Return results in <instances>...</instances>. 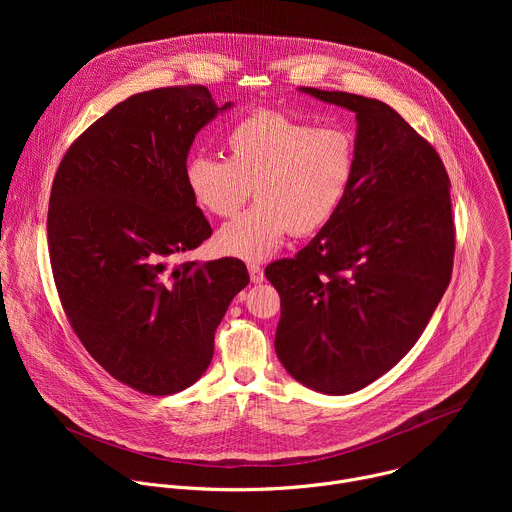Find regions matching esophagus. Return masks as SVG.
I'll return each instance as SVG.
<instances>
[{
    "label": "esophagus",
    "mask_w": 512,
    "mask_h": 512,
    "mask_svg": "<svg viewBox=\"0 0 512 512\" xmlns=\"http://www.w3.org/2000/svg\"><path fill=\"white\" fill-rule=\"evenodd\" d=\"M249 275H251L253 283H261L265 279V273H263L261 265H257V263H249Z\"/></svg>",
    "instance_id": "34e87169"
}]
</instances>
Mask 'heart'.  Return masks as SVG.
<instances>
[{
    "mask_svg": "<svg viewBox=\"0 0 512 512\" xmlns=\"http://www.w3.org/2000/svg\"><path fill=\"white\" fill-rule=\"evenodd\" d=\"M227 160L196 154L184 178L194 200L214 216H233L216 235L223 253L245 261L271 257L287 233L306 237L340 210L354 174L356 141L338 125L316 127L281 111H255L225 137Z\"/></svg>",
    "mask_w": 512,
    "mask_h": 512,
    "instance_id": "1",
    "label": "heart"
}]
</instances>
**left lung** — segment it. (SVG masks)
I'll list each match as a JSON object with an SVG mask.
<instances>
[{
	"instance_id": "left-lung-1",
	"label": "left lung",
	"mask_w": 512,
	"mask_h": 512,
	"mask_svg": "<svg viewBox=\"0 0 512 512\" xmlns=\"http://www.w3.org/2000/svg\"><path fill=\"white\" fill-rule=\"evenodd\" d=\"M300 91L356 115V174L332 221L265 269L281 298L275 352L304 387L348 395L395 367L444 296L456 245L450 178L387 103Z\"/></svg>"
}]
</instances>
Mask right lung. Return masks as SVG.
I'll use <instances>...</instances> for the list:
<instances>
[{
    "label": "right lung",
    "mask_w": 512,
    "mask_h": 512,
    "mask_svg": "<svg viewBox=\"0 0 512 512\" xmlns=\"http://www.w3.org/2000/svg\"><path fill=\"white\" fill-rule=\"evenodd\" d=\"M218 107L202 85L131 95L64 154L48 206V253L66 318L101 367L145 395L196 383L214 332L249 283L243 261H184L212 229L184 178Z\"/></svg>",
    "instance_id": "1"
}]
</instances>
